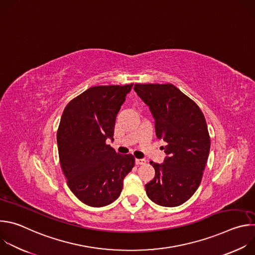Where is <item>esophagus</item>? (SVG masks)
Segmentation results:
<instances>
[{
	"label": "esophagus",
	"mask_w": 255,
	"mask_h": 255,
	"mask_svg": "<svg viewBox=\"0 0 255 255\" xmlns=\"http://www.w3.org/2000/svg\"><path fill=\"white\" fill-rule=\"evenodd\" d=\"M135 163H136L137 165H143V164L146 163V160H145V159H139V158H136V159H135Z\"/></svg>",
	"instance_id": "obj_1"
}]
</instances>
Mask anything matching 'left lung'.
<instances>
[{"mask_svg":"<svg viewBox=\"0 0 255 255\" xmlns=\"http://www.w3.org/2000/svg\"><path fill=\"white\" fill-rule=\"evenodd\" d=\"M134 91L155 120L167 155L162 164L150 162L154 178L145 185L148 198L163 207L187 202L199 188L211 146L205 116L199 106L171 84H136Z\"/></svg>","mask_w":255,"mask_h":255,"instance_id":"left-lung-1","label":"left lung"}]
</instances>
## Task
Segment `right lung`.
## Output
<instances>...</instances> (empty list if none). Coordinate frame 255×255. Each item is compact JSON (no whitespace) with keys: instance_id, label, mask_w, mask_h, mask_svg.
Wrapping results in <instances>:
<instances>
[{"instance_id":"obj_1","label":"right lung","mask_w":255,"mask_h":255,"mask_svg":"<svg viewBox=\"0 0 255 255\" xmlns=\"http://www.w3.org/2000/svg\"><path fill=\"white\" fill-rule=\"evenodd\" d=\"M133 84L92 87L65 107L57 130L59 162L70 191L84 204L113 203L132 170V154H119L107 144L114 140L117 114Z\"/></svg>"}]
</instances>
